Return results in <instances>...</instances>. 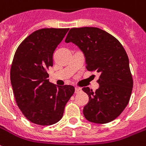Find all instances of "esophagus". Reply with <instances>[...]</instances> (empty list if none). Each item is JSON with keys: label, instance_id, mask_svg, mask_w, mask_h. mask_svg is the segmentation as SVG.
Masks as SVG:
<instances>
[{"label": "esophagus", "instance_id": "1", "mask_svg": "<svg viewBox=\"0 0 146 146\" xmlns=\"http://www.w3.org/2000/svg\"><path fill=\"white\" fill-rule=\"evenodd\" d=\"M80 91H81V88H75V93H78V92H80Z\"/></svg>", "mask_w": 146, "mask_h": 146}]
</instances>
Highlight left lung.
<instances>
[{
  "instance_id": "8db88e82",
  "label": "left lung",
  "mask_w": 146,
  "mask_h": 146,
  "mask_svg": "<svg viewBox=\"0 0 146 146\" xmlns=\"http://www.w3.org/2000/svg\"><path fill=\"white\" fill-rule=\"evenodd\" d=\"M66 42H73L83 52L88 70L97 72L99 88L82 90L89 97L84 107V118L95 123H108L123 111L133 88L129 58L114 36L98 27L71 28Z\"/></svg>"
}]
</instances>
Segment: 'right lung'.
<instances>
[{
  "label": "right lung",
  "mask_w": 146,
  "mask_h": 146,
  "mask_svg": "<svg viewBox=\"0 0 146 146\" xmlns=\"http://www.w3.org/2000/svg\"><path fill=\"white\" fill-rule=\"evenodd\" d=\"M69 28H43L23 40L13 58L10 79L19 108L31 123L52 125L62 118L74 87H59L49 81L53 54Z\"/></svg>",
  "instance_id": "add662e5"
}]
</instances>
